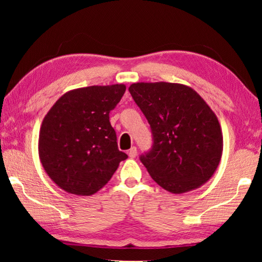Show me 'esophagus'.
Masks as SVG:
<instances>
[{"mask_svg": "<svg viewBox=\"0 0 262 262\" xmlns=\"http://www.w3.org/2000/svg\"><path fill=\"white\" fill-rule=\"evenodd\" d=\"M136 155H137L136 148H135V147H132V148L129 149V151H128V156H129L130 158H135Z\"/></svg>", "mask_w": 262, "mask_h": 262, "instance_id": "obj_1", "label": "esophagus"}]
</instances>
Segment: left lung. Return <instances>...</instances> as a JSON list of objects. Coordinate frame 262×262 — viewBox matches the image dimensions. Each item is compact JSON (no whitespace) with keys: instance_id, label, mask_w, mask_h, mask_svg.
Returning a JSON list of instances; mask_svg holds the SVG:
<instances>
[{"instance_id":"1","label":"left lung","mask_w":262,"mask_h":262,"mask_svg":"<svg viewBox=\"0 0 262 262\" xmlns=\"http://www.w3.org/2000/svg\"><path fill=\"white\" fill-rule=\"evenodd\" d=\"M128 90L152 130V149L141 156L151 178L173 194L201 187L215 173L223 152L214 111L185 84L139 82Z\"/></svg>"}]
</instances>
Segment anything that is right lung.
I'll use <instances>...</instances> for the list:
<instances>
[{"instance_id": "1", "label": "right lung", "mask_w": 262, "mask_h": 262, "mask_svg": "<svg viewBox=\"0 0 262 262\" xmlns=\"http://www.w3.org/2000/svg\"><path fill=\"white\" fill-rule=\"evenodd\" d=\"M125 84L92 85L66 92L43 118L38 152L48 177L69 194L98 192L128 157L118 149L110 112Z\"/></svg>"}]
</instances>
